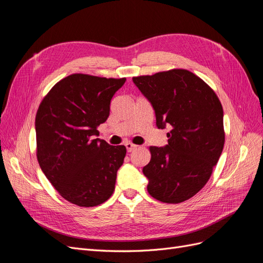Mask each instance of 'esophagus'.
Wrapping results in <instances>:
<instances>
[{
    "mask_svg": "<svg viewBox=\"0 0 263 263\" xmlns=\"http://www.w3.org/2000/svg\"><path fill=\"white\" fill-rule=\"evenodd\" d=\"M137 147H138L137 145H134V144H132V142H127V144H126V148H127V151H128V153H132V151L136 150Z\"/></svg>",
    "mask_w": 263,
    "mask_h": 263,
    "instance_id": "34e87169",
    "label": "esophagus"
}]
</instances>
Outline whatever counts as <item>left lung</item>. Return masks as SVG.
<instances>
[{
  "label": "left lung",
  "instance_id": "8db88e82",
  "mask_svg": "<svg viewBox=\"0 0 263 263\" xmlns=\"http://www.w3.org/2000/svg\"><path fill=\"white\" fill-rule=\"evenodd\" d=\"M156 113L158 128L171 126L165 147L150 146L142 172L148 193L178 204L194 196L210 180L225 144L221 103L212 87L185 69L133 78Z\"/></svg>",
  "mask_w": 263,
  "mask_h": 263
}]
</instances>
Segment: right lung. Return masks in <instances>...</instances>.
Here are the masks:
<instances>
[{"instance_id":"1","label":"right lung","mask_w":263,"mask_h":263,"mask_svg":"<svg viewBox=\"0 0 263 263\" xmlns=\"http://www.w3.org/2000/svg\"><path fill=\"white\" fill-rule=\"evenodd\" d=\"M126 78L73 73L42 100L35 118L36 156L45 176L68 202L93 208L112 196L126 147L94 139Z\"/></svg>"}]
</instances>
